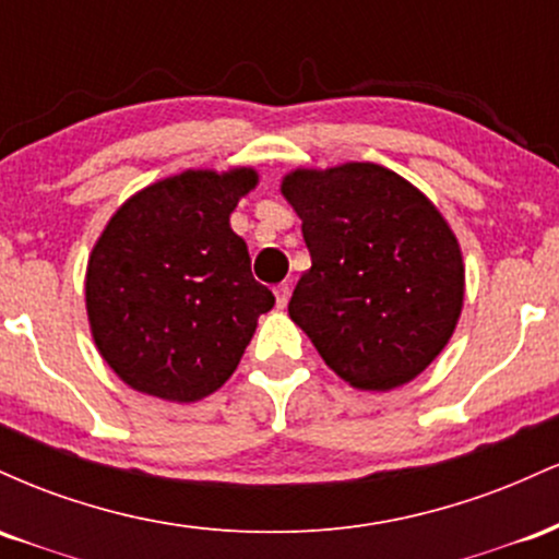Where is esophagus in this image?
<instances>
[{
  "instance_id": "obj_1",
  "label": "esophagus",
  "mask_w": 559,
  "mask_h": 559,
  "mask_svg": "<svg viewBox=\"0 0 559 559\" xmlns=\"http://www.w3.org/2000/svg\"><path fill=\"white\" fill-rule=\"evenodd\" d=\"M273 292H275V305H278L281 310H284L286 301H288V294H292V286H288V284H278V286L273 288Z\"/></svg>"
}]
</instances>
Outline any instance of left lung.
I'll return each mask as SVG.
<instances>
[{
  "instance_id": "1",
  "label": "left lung",
  "mask_w": 559,
  "mask_h": 559,
  "mask_svg": "<svg viewBox=\"0 0 559 559\" xmlns=\"http://www.w3.org/2000/svg\"><path fill=\"white\" fill-rule=\"evenodd\" d=\"M281 191L312 258L288 316L352 386L413 381L463 310L465 267L452 228L413 183L373 163L294 170Z\"/></svg>"
}]
</instances>
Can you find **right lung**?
I'll return each mask as SVG.
<instances>
[{"label":"right lung","mask_w":559,"mask_h":559,"mask_svg":"<svg viewBox=\"0 0 559 559\" xmlns=\"http://www.w3.org/2000/svg\"><path fill=\"white\" fill-rule=\"evenodd\" d=\"M254 186L252 168L186 170L141 189L102 230L86 271L88 323L131 389L197 402L236 370L275 305L228 223Z\"/></svg>","instance_id":"add662e5"}]
</instances>
